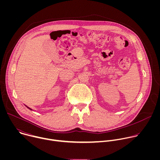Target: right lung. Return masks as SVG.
Listing matches in <instances>:
<instances>
[{
    "instance_id": "add662e5",
    "label": "right lung",
    "mask_w": 160,
    "mask_h": 160,
    "mask_svg": "<svg viewBox=\"0 0 160 160\" xmlns=\"http://www.w3.org/2000/svg\"><path fill=\"white\" fill-rule=\"evenodd\" d=\"M27 108H28V109H30V110H32V109H31V108H28V106H27Z\"/></svg>"
}]
</instances>
